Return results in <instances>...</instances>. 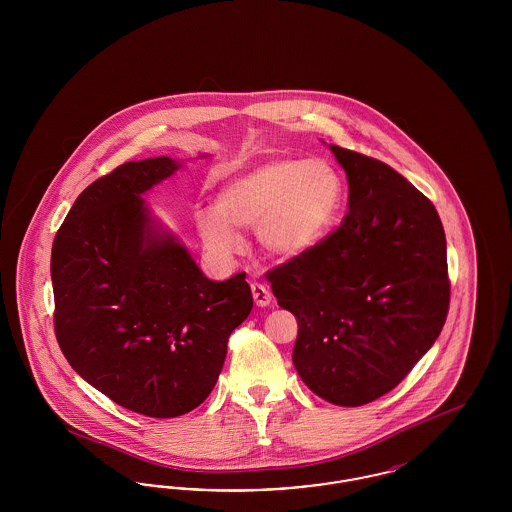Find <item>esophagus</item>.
Wrapping results in <instances>:
<instances>
[{"instance_id":"34e87169","label":"esophagus","mask_w":512,"mask_h":512,"mask_svg":"<svg viewBox=\"0 0 512 512\" xmlns=\"http://www.w3.org/2000/svg\"><path fill=\"white\" fill-rule=\"evenodd\" d=\"M251 293H253V299H255L257 307H268L272 303V293H270L265 284L253 282L251 284Z\"/></svg>"}]
</instances>
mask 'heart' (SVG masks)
<instances>
[{
  "mask_svg": "<svg viewBox=\"0 0 512 512\" xmlns=\"http://www.w3.org/2000/svg\"><path fill=\"white\" fill-rule=\"evenodd\" d=\"M341 203L340 172L328 161L274 157L228 180L217 205L195 211V224L205 247L219 257L242 249L238 230H257L270 255L293 259L322 244Z\"/></svg>",
  "mask_w": 512,
  "mask_h": 512,
  "instance_id": "obj_1",
  "label": "heart"
}]
</instances>
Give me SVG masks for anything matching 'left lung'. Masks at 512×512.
I'll return each mask as SVG.
<instances>
[{
    "label": "left lung",
    "instance_id": "left-lung-1",
    "mask_svg": "<svg viewBox=\"0 0 512 512\" xmlns=\"http://www.w3.org/2000/svg\"><path fill=\"white\" fill-rule=\"evenodd\" d=\"M330 149L347 174L349 211L305 255L268 272L297 318L293 366L328 403L361 407L393 390L438 340L449 311L438 211L390 165Z\"/></svg>",
    "mask_w": 512,
    "mask_h": 512
}]
</instances>
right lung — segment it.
<instances>
[{"label":"right lung","instance_id":"add662e5","mask_svg":"<svg viewBox=\"0 0 512 512\" xmlns=\"http://www.w3.org/2000/svg\"><path fill=\"white\" fill-rule=\"evenodd\" d=\"M182 167L130 161L76 197L51 247L55 336L69 365L128 411L172 418L219 380L253 307L240 272L209 280L144 199Z\"/></svg>","mask_w":512,"mask_h":512}]
</instances>
